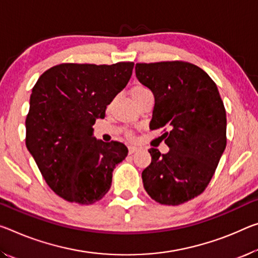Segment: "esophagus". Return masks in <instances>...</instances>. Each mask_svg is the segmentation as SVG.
<instances>
[{
	"instance_id": "obj_1",
	"label": "esophagus",
	"mask_w": 258,
	"mask_h": 258,
	"mask_svg": "<svg viewBox=\"0 0 258 258\" xmlns=\"http://www.w3.org/2000/svg\"><path fill=\"white\" fill-rule=\"evenodd\" d=\"M138 150H139L138 147H134V146L128 147V153H130V154H134V153H136V151H138Z\"/></svg>"
}]
</instances>
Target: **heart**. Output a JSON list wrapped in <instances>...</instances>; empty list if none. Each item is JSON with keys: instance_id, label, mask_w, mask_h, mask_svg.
Listing matches in <instances>:
<instances>
[{"instance_id": "1", "label": "heart", "mask_w": 258, "mask_h": 258, "mask_svg": "<svg viewBox=\"0 0 258 258\" xmlns=\"http://www.w3.org/2000/svg\"><path fill=\"white\" fill-rule=\"evenodd\" d=\"M146 87H142V86H137L136 88L133 89V92H132V95L133 94H136V93H139V92H142V91H146ZM128 138H133V136L131 133H128Z\"/></svg>"}]
</instances>
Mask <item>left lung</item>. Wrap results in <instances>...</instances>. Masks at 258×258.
<instances>
[{"instance_id":"8db88e82","label":"left lung","mask_w":258,"mask_h":258,"mask_svg":"<svg viewBox=\"0 0 258 258\" xmlns=\"http://www.w3.org/2000/svg\"><path fill=\"white\" fill-rule=\"evenodd\" d=\"M136 75L155 96L150 130L163 128L170 148L149 149L144 187L156 202L179 206L203 193L217 169L226 147L224 103L215 81L191 63H137Z\"/></svg>"}]
</instances>
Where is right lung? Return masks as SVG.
Segmentation results:
<instances>
[{"label":"right lung","mask_w":258,"mask_h":258,"mask_svg":"<svg viewBox=\"0 0 258 258\" xmlns=\"http://www.w3.org/2000/svg\"><path fill=\"white\" fill-rule=\"evenodd\" d=\"M134 63H63L43 72L32 89L26 147L47 185L65 201L93 204L111 187L112 171L127 156L121 142L93 138Z\"/></svg>","instance_id":"right-lung-1"}]
</instances>
